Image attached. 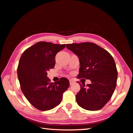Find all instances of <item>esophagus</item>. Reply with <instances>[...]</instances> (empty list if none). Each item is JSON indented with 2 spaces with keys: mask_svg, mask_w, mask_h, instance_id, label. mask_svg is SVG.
Returning <instances> with one entry per match:
<instances>
[{
  "mask_svg": "<svg viewBox=\"0 0 133 133\" xmlns=\"http://www.w3.org/2000/svg\"><path fill=\"white\" fill-rule=\"evenodd\" d=\"M69 83H70V85H72V84L74 83V81H73L72 79H70V80H69Z\"/></svg>",
  "mask_w": 133,
  "mask_h": 133,
  "instance_id": "34e87169",
  "label": "esophagus"
}]
</instances>
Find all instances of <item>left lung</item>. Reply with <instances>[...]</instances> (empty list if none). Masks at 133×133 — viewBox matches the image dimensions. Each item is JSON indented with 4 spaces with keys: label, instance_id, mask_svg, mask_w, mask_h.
<instances>
[{
    "label": "left lung",
    "instance_id": "left-lung-1",
    "mask_svg": "<svg viewBox=\"0 0 133 133\" xmlns=\"http://www.w3.org/2000/svg\"><path fill=\"white\" fill-rule=\"evenodd\" d=\"M66 47L76 54L80 65L77 77L92 83L79 84L76 96L80 107L89 111L99 110L110 99L117 85L118 72L112 56L106 50L89 42L67 44Z\"/></svg>",
    "mask_w": 133,
    "mask_h": 133
}]
</instances>
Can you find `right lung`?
<instances>
[{"instance_id": "right-lung-1", "label": "right lung", "mask_w": 133, "mask_h": 133, "mask_svg": "<svg viewBox=\"0 0 133 133\" xmlns=\"http://www.w3.org/2000/svg\"><path fill=\"white\" fill-rule=\"evenodd\" d=\"M66 44L40 41L27 48L17 69L21 90L29 103L38 110L48 111L60 104L63 93L70 85L67 78L50 82L47 71L53 69L57 53Z\"/></svg>"}]
</instances>
